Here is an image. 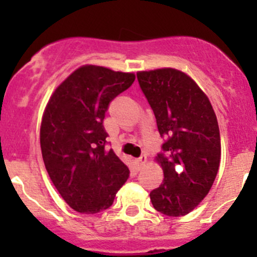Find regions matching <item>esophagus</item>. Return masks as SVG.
<instances>
[{
	"mask_svg": "<svg viewBox=\"0 0 257 257\" xmlns=\"http://www.w3.org/2000/svg\"><path fill=\"white\" fill-rule=\"evenodd\" d=\"M145 163H147V157H145V155H142L139 159H136V164L137 167H138V169H141L143 165H145Z\"/></svg>",
	"mask_w": 257,
	"mask_h": 257,
	"instance_id": "esophagus-1",
	"label": "esophagus"
}]
</instances>
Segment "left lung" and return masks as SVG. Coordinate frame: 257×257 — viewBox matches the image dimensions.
<instances>
[{
    "mask_svg": "<svg viewBox=\"0 0 257 257\" xmlns=\"http://www.w3.org/2000/svg\"><path fill=\"white\" fill-rule=\"evenodd\" d=\"M160 136L164 153L155 157L164 180L150 193L157 211L184 216L193 211L214 184L221 157L217 119L208 95L175 68L137 73Z\"/></svg>",
    "mask_w": 257,
    "mask_h": 257,
    "instance_id": "1",
    "label": "left lung"
}]
</instances>
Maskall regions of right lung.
Wrapping results in <instances>:
<instances>
[{
	"instance_id": "obj_1",
	"label": "right lung",
	"mask_w": 257,
	"mask_h": 257,
	"mask_svg": "<svg viewBox=\"0 0 257 257\" xmlns=\"http://www.w3.org/2000/svg\"><path fill=\"white\" fill-rule=\"evenodd\" d=\"M136 74L84 64L49 98L41 123L43 162L57 191L80 214H97L113 204L129 169L105 149V112L133 84Z\"/></svg>"
}]
</instances>
